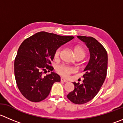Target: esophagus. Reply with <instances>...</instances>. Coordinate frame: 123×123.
Masks as SVG:
<instances>
[{"mask_svg":"<svg viewBox=\"0 0 123 123\" xmlns=\"http://www.w3.org/2000/svg\"><path fill=\"white\" fill-rule=\"evenodd\" d=\"M61 82H65V83H67V82H68V81L67 80L64 79L62 78V77H61Z\"/></svg>","mask_w":123,"mask_h":123,"instance_id":"34e87169","label":"esophagus"}]
</instances>
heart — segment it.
I'll list each match as a JSON object with an SVG mask.
<instances>
[{
	"instance_id": "1",
	"label": "heart",
	"mask_w": 123,
	"mask_h": 123,
	"mask_svg": "<svg viewBox=\"0 0 123 123\" xmlns=\"http://www.w3.org/2000/svg\"><path fill=\"white\" fill-rule=\"evenodd\" d=\"M61 50L62 47H59L56 49L54 53V57L55 59L59 58ZM74 53L75 56L77 58H80L83 59L85 56V50L83 47H80V46H76V47H74ZM56 71L58 74L62 76V77H68L71 74L74 72V69L71 67L68 66V65L61 64V65H58L56 67Z\"/></svg>"
}]
</instances>
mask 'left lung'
Wrapping results in <instances>:
<instances>
[{
    "label": "left lung",
    "mask_w": 123,
    "mask_h": 123,
    "mask_svg": "<svg viewBox=\"0 0 123 123\" xmlns=\"http://www.w3.org/2000/svg\"><path fill=\"white\" fill-rule=\"evenodd\" d=\"M85 43L90 52V59L84 70L83 83L73 82L74 89L67 96L74 104H84L91 100L104 83L108 69V54L105 47L91 37L77 36Z\"/></svg>",
    "instance_id": "1"
}]
</instances>
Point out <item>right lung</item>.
<instances>
[{
  "mask_svg": "<svg viewBox=\"0 0 123 123\" xmlns=\"http://www.w3.org/2000/svg\"><path fill=\"white\" fill-rule=\"evenodd\" d=\"M74 38L46 32H40L24 40L14 61V74L21 94L28 100L39 102L49 94L55 82H60L58 74L52 72L56 49ZM51 74L42 76L43 72Z\"/></svg>",
  "mask_w": 123,
  "mask_h": 123,
  "instance_id": "1",
  "label": "right lung"
}]
</instances>
